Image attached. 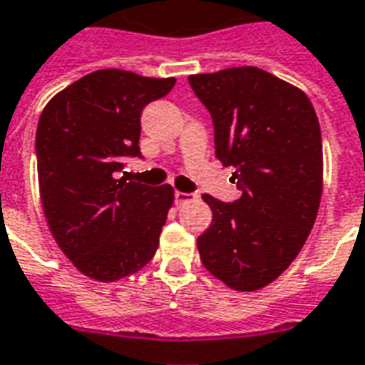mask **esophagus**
<instances>
[{
    "label": "esophagus",
    "instance_id": "34e87169",
    "mask_svg": "<svg viewBox=\"0 0 365 365\" xmlns=\"http://www.w3.org/2000/svg\"><path fill=\"white\" fill-rule=\"evenodd\" d=\"M190 201H195V195L193 193H183V191H175V203L185 205Z\"/></svg>",
    "mask_w": 365,
    "mask_h": 365
}]
</instances>
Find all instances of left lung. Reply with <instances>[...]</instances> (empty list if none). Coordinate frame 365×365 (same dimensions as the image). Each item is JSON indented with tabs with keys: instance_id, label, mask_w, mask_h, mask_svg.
Returning a JSON list of instances; mask_svg holds the SVG:
<instances>
[{
	"instance_id": "8db88e82",
	"label": "left lung",
	"mask_w": 365,
	"mask_h": 365,
	"mask_svg": "<svg viewBox=\"0 0 365 365\" xmlns=\"http://www.w3.org/2000/svg\"><path fill=\"white\" fill-rule=\"evenodd\" d=\"M210 112L215 150L234 166V203L205 193L212 222L197 237L205 269L232 290L271 284L298 257L323 191V143L304 91L259 67L190 75Z\"/></svg>"
}]
</instances>
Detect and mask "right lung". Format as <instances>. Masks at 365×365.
I'll list each match as a JSON object with an SVG mask.
<instances>
[{"mask_svg":"<svg viewBox=\"0 0 365 365\" xmlns=\"http://www.w3.org/2000/svg\"><path fill=\"white\" fill-rule=\"evenodd\" d=\"M123 69L88 73L46 104L36 129L40 199L56 244L98 282L135 274L156 253L172 185L118 180L141 156V112L174 88Z\"/></svg>","mask_w":365,"mask_h":365,"instance_id":"obj_1","label":"right lung"}]
</instances>
